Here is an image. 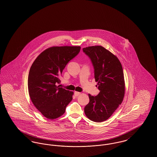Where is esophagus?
I'll list each match as a JSON object with an SVG mask.
<instances>
[{"label":"esophagus","mask_w":157,"mask_h":157,"mask_svg":"<svg viewBox=\"0 0 157 157\" xmlns=\"http://www.w3.org/2000/svg\"><path fill=\"white\" fill-rule=\"evenodd\" d=\"M81 94L80 92H76V91H75V96H78L80 94Z\"/></svg>","instance_id":"1"}]
</instances>
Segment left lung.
<instances>
[{
  "mask_svg": "<svg viewBox=\"0 0 157 157\" xmlns=\"http://www.w3.org/2000/svg\"><path fill=\"white\" fill-rule=\"evenodd\" d=\"M94 69V79L100 90L96 96L88 94L90 103L84 108L92 121L107 120L121 104L125 94V82L121 63L116 56L101 46L83 48Z\"/></svg>",
  "mask_w": 157,
  "mask_h": 157,
  "instance_id": "left-lung-1",
  "label": "left lung"
}]
</instances>
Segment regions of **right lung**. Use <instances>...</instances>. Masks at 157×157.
<instances>
[{
  "label": "right lung",
  "instance_id": "1",
  "mask_svg": "<svg viewBox=\"0 0 157 157\" xmlns=\"http://www.w3.org/2000/svg\"><path fill=\"white\" fill-rule=\"evenodd\" d=\"M80 46H53L40 53L33 63L28 76V90L36 108L46 118L62 116L73 99V92L60 88L63 69L76 56Z\"/></svg>",
  "mask_w": 157,
  "mask_h": 157
}]
</instances>
